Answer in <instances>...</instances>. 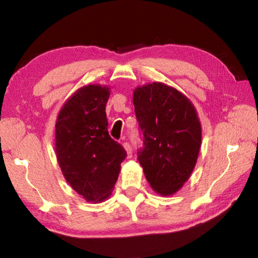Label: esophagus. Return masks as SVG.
<instances>
[{
	"label": "esophagus",
	"instance_id": "obj_1",
	"mask_svg": "<svg viewBox=\"0 0 258 258\" xmlns=\"http://www.w3.org/2000/svg\"><path fill=\"white\" fill-rule=\"evenodd\" d=\"M123 146L125 148L126 152H127V157L130 158V157H132V147H131V145L128 142H124Z\"/></svg>",
	"mask_w": 258,
	"mask_h": 258
}]
</instances>
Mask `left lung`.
<instances>
[{
	"instance_id": "1",
	"label": "left lung",
	"mask_w": 258,
	"mask_h": 258,
	"mask_svg": "<svg viewBox=\"0 0 258 258\" xmlns=\"http://www.w3.org/2000/svg\"><path fill=\"white\" fill-rule=\"evenodd\" d=\"M133 104L143 147L138 151L147 181L157 194H175L190 177L202 145V125L191 101L164 83L138 86Z\"/></svg>"
}]
</instances>
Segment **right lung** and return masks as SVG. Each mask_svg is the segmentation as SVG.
Returning <instances> with one entry per match:
<instances>
[{
    "instance_id": "right-lung-1",
    "label": "right lung",
    "mask_w": 258,
    "mask_h": 258,
    "mask_svg": "<svg viewBox=\"0 0 258 258\" xmlns=\"http://www.w3.org/2000/svg\"><path fill=\"white\" fill-rule=\"evenodd\" d=\"M109 87L90 84L69 98L55 123V154L66 181L87 202L111 195L126 151L108 133Z\"/></svg>"
}]
</instances>
